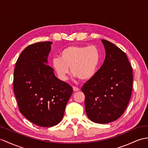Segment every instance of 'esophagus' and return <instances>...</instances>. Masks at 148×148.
Returning <instances> with one entry per match:
<instances>
[{"label": "esophagus", "mask_w": 148, "mask_h": 148, "mask_svg": "<svg viewBox=\"0 0 148 148\" xmlns=\"http://www.w3.org/2000/svg\"><path fill=\"white\" fill-rule=\"evenodd\" d=\"M73 90L74 92H78V91H79V88L76 87V86H73Z\"/></svg>", "instance_id": "obj_1"}]
</instances>
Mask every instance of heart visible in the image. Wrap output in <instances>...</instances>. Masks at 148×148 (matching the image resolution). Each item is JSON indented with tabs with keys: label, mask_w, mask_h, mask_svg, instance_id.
Here are the masks:
<instances>
[{
	"label": "heart",
	"mask_w": 148,
	"mask_h": 148,
	"mask_svg": "<svg viewBox=\"0 0 148 148\" xmlns=\"http://www.w3.org/2000/svg\"><path fill=\"white\" fill-rule=\"evenodd\" d=\"M100 52L94 46L72 45L60 52V58L52 60V66L58 77L66 80L69 68L74 77L81 80H88L94 77L100 63Z\"/></svg>",
	"instance_id": "1"
}]
</instances>
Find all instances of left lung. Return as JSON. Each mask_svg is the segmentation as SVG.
<instances>
[{
    "instance_id": "8db88e82",
    "label": "left lung",
    "mask_w": 148,
    "mask_h": 148,
    "mask_svg": "<svg viewBox=\"0 0 148 148\" xmlns=\"http://www.w3.org/2000/svg\"><path fill=\"white\" fill-rule=\"evenodd\" d=\"M102 42L106 58L94 77L82 87L86 115L92 122L107 124L119 118L127 107L132 89V70L125 53L113 43Z\"/></svg>"
}]
</instances>
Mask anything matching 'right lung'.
Listing matches in <instances>:
<instances>
[{
  "label": "right lung",
  "mask_w": 148,
  "mask_h": 148,
  "mask_svg": "<svg viewBox=\"0 0 148 148\" xmlns=\"http://www.w3.org/2000/svg\"><path fill=\"white\" fill-rule=\"evenodd\" d=\"M52 42L32 44L21 53L14 72V92L23 116L40 127H52L63 119L73 93L48 65Z\"/></svg>",
  "instance_id": "1"
}]
</instances>
